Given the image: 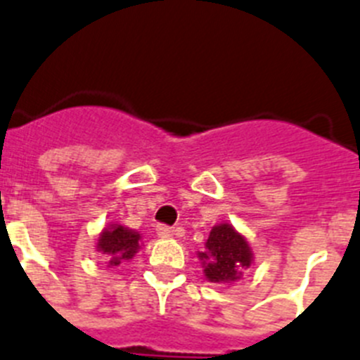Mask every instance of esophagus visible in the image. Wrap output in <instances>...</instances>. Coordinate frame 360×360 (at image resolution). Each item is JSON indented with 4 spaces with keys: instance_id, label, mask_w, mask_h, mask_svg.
<instances>
[{
    "instance_id": "34e87169",
    "label": "esophagus",
    "mask_w": 360,
    "mask_h": 360,
    "mask_svg": "<svg viewBox=\"0 0 360 360\" xmlns=\"http://www.w3.org/2000/svg\"><path fill=\"white\" fill-rule=\"evenodd\" d=\"M156 233H158V236H160V238H170V236H174V233H176V231H174L170 226H165V224H158Z\"/></svg>"
}]
</instances>
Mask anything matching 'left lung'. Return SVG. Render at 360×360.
Masks as SVG:
<instances>
[{
    "instance_id": "left-lung-1",
    "label": "left lung",
    "mask_w": 360,
    "mask_h": 360,
    "mask_svg": "<svg viewBox=\"0 0 360 360\" xmlns=\"http://www.w3.org/2000/svg\"><path fill=\"white\" fill-rule=\"evenodd\" d=\"M206 248L207 250L199 254V257L206 264L204 274L211 282L231 284L240 278L241 268H248L252 263L248 243L227 224L211 229Z\"/></svg>"
}]
</instances>
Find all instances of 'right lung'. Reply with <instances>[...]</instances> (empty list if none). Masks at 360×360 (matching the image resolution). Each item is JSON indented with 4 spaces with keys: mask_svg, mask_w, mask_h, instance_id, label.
<instances>
[{
    "mask_svg": "<svg viewBox=\"0 0 360 360\" xmlns=\"http://www.w3.org/2000/svg\"><path fill=\"white\" fill-rule=\"evenodd\" d=\"M140 234L126 229L122 226H113L112 229L104 231L99 238V250L108 254L110 266H117L122 259H131L139 250Z\"/></svg>",
    "mask_w": 360,
    "mask_h": 360,
    "instance_id": "add662e5",
    "label": "right lung"
}]
</instances>
